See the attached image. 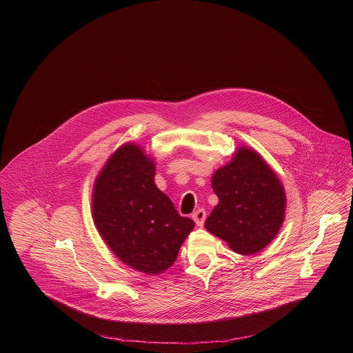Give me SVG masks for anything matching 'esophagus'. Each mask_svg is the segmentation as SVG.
<instances>
[{"instance_id":"obj_1","label":"esophagus","mask_w":353,"mask_h":353,"mask_svg":"<svg viewBox=\"0 0 353 353\" xmlns=\"http://www.w3.org/2000/svg\"><path fill=\"white\" fill-rule=\"evenodd\" d=\"M193 220L196 221V224L199 225V227H202L203 225V221H205V217H206V213H205V210L203 209H199V210H196L194 213H193Z\"/></svg>"}]
</instances>
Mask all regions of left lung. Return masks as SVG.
Segmentation results:
<instances>
[{
  "mask_svg": "<svg viewBox=\"0 0 353 353\" xmlns=\"http://www.w3.org/2000/svg\"><path fill=\"white\" fill-rule=\"evenodd\" d=\"M219 203L205 228L238 254L250 255L266 248L284 221V188L259 153L238 148L232 160L212 176Z\"/></svg>",
  "mask_w": 353,
  "mask_h": 353,
  "instance_id": "obj_1",
  "label": "left lung"
}]
</instances>
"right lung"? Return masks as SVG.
Here are the masks:
<instances>
[{"label": "right lung", "instance_id": "add662e5", "mask_svg": "<svg viewBox=\"0 0 353 353\" xmlns=\"http://www.w3.org/2000/svg\"><path fill=\"white\" fill-rule=\"evenodd\" d=\"M153 179L151 156L129 143L107 160L92 194V216L104 242L122 262L147 274L168 269L194 227Z\"/></svg>", "mask_w": 353, "mask_h": 353}]
</instances>
